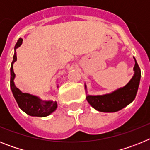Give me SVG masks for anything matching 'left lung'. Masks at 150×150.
<instances>
[{
	"instance_id": "obj_1",
	"label": "left lung",
	"mask_w": 150,
	"mask_h": 150,
	"mask_svg": "<svg viewBox=\"0 0 150 150\" xmlns=\"http://www.w3.org/2000/svg\"><path fill=\"white\" fill-rule=\"evenodd\" d=\"M135 64L134 67V76L124 87L118 88L111 93L102 95H87L86 100L90 105L96 110L104 112H114L123 109L134 100L139 84L141 72L137 62L134 57ZM86 90V86L85 85Z\"/></svg>"
}]
</instances>
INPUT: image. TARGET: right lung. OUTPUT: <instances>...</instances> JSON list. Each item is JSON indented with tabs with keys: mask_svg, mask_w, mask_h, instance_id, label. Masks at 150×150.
I'll use <instances>...</instances> for the list:
<instances>
[{
	"mask_svg": "<svg viewBox=\"0 0 150 150\" xmlns=\"http://www.w3.org/2000/svg\"><path fill=\"white\" fill-rule=\"evenodd\" d=\"M22 40H23L22 38H19L14 48L15 52H14L13 59L11 63V67H10V88L18 107H20L22 110H23L29 116L45 117L52 113L56 110L58 107L57 102L52 101V100H41L39 97L35 96V95L28 93H23L16 86L14 83L16 74L13 71V64L17 60L16 50L22 45ZM57 88H59L58 85H57Z\"/></svg>",
	"mask_w": 150,
	"mask_h": 150,
	"instance_id": "obj_1",
	"label": "right lung"
}]
</instances>
